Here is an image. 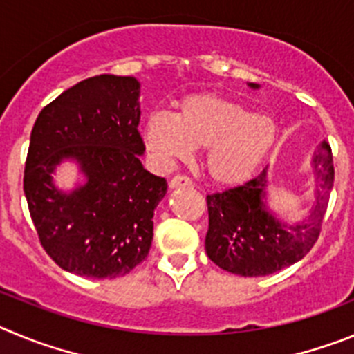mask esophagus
<instances>
[{"mask_svg":"<svg viewBox=\"0 0 354 354\" xmlns=\"http://www.w3.org/2000/svg\"><path fill=\"white\" fill-rule=\"evenodd\" d=\"M169 187L171 189H180V187H187V189H192L194 187V181L190 180V176L187 174H176L173 180L169 181Z\"/></svg>","mask_w":354,"mask_h":354,"instance_id":"34e87169","label":"esophagus"}]
</instances>
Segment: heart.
Wrapping results in <instances>:
<instances>
[{
  "instance_id": "1",
  "label": "heart",
  "mask_w": 354,
  "mask_h": 354,
  "mask_svg": "<svg viewBox=\"0 0 354 354\" xmlns=\"http://www.w3.org/2000/svg\"><path fill=\"white\" fill-rule=\"evenodd\" d=\"M277 141V125L263 114L218 95L181 98L173 116L155 113L142 127V142L160 165L189 158L205 148L209 176L222 185H238L254 176Z\"/></svg>"
}]
</instances>
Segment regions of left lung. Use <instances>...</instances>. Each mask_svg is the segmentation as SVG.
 Wrapping results in <instances>:
<instances>
[{"label": "left lung", "instance_id": "obj_1", "mask_svg": "<svg viewBox=\"0 0 354 354\" xmlns=\"http://www.w3.org/2000/svg\"><path fill=\"white\" fill-rule=\"evenodd\" d=\"M257 88L256 84H250ZM316 205L308 218L296 225L282 224L264 205L266 169L247 183L206 196L208 232L206 254L222 270L243 277H263L298 263L319 238L323 216L333 187V155L323 141L314 153Z\"/></svg>", "mask_w": 354, "mask_h": 354}]
</instances>
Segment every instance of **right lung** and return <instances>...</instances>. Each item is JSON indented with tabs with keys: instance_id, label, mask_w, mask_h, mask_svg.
<instances>
[{
	"instance_id": "obj_1",
	"label": "right lung",
	"mask_w": 354,
	"mask_h": 354,
	"mask_svg": "<svg viewBox=\"0 0 354 354\" xmlns=\"http://www.w3.org/2000/svg\"><path fill=\"white\" fill-rule=\"evenodd\" d=\"M139 82L102 74L47 104L35 122L24 194L38 240L59 268L90 279L123 277L145 261L165 178L142 167ZM74 158L86 183L63 194L50 174Z\"/></svg>"
}]
</instances>
